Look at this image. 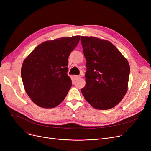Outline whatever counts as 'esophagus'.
Listing matches in <instances>:
<instances>
[{
	"label": "esophagus",
	"instance_id": "obj_1",
	"mask_svg": "<svg viewBox=\"0 0 151 151\" xmlns=\"http://www.w3.org/2000/svg\"><path fill=\"white\" fill-rule=\"evenodd\" d=\"M81 78V76H78V75H75V76H74V78L75 79V80H79V79H80Z\"/></svg>",
	"mask_w": 151,
	"mask_h": 151
}]
</instances>
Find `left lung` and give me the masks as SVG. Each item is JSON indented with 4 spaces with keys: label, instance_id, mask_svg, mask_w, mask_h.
Segmentation results:
<instances>
[{
    "label": "left lung",
    "instance_id": "left-lung-1",
    "mask_svg": "<svg viewBox=\"0 0 151 151\" xmlns=\"http://www.w3.org/2000/svg\"><path fill=\"white\" fill-rule=\"evenodd\" d=\"M87 71L81 92L94 108L109 109L119 103L128 90L130 65L117 47L106 40L81 36Z\"/></svg>",
    "mask_w": 151,
    "mask_h": 151
}]
</instances>
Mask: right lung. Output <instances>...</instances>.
<instances>
[{
	"label": "right lung",
	"instance_id": "add662e5",
	"mask_svg": "<svg viewBox=\"0 0 151 151\" xmlns=\"http://www.w3.org/2000/svg\"><path fill=\"white\" fill-rule=\"evenodd\" d=\"M80 36L59 38L43 42L22 63L21 77L25 91L35 105L53 108L64 100L71 87L68 58Z\"/></svg>",
	"mask_w": 151,
	"mask_h": 151
}]
</instances>
